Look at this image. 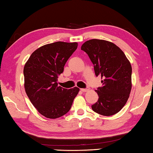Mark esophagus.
<instances>
[{"label":"esophagus","mask_w":153,"mask_h":153,"mask_svg":"<svg viewBox=\"0 0 153 153\" xmlns=\"http://www.w3.org/2000/svg\"><path fill=\"white\" fill-rule=\"evenodd\" d=\"M80 90H81L82 92H85L88 91L89 89H88V88H81V89H80Z\"/></svg>","instance_id":"1"}]
</instances>
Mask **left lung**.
I'll return each mask as SVG.
<instances>
[{"label": "left lung", "mask_w": 153, "mask_h": 153, "mask_svg": "<svg viewBox=\"0 0 153 153\" xmlns=\"http://www.w3.org/2000/svg\"><path fill=\"white\" fill-rule=\"evenodd\" d=\"M81 50L94 64L95 74L101 77L102 86L95 90L98 100L92 105L94 112L111 116L121 110L131 90V66L123 52L109 41L92 39L85 42Z\"/></svg>", "instance_id": "obj_1"}]
</instances>
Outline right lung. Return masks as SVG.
Returning a JSON list of instances; mask_svg holds the SVG:
<instances>
[{"label":"right lung","mask_w":153,"mask_h":153,"mask_svg":"<svg viewBox=\"0 0 153 153\" xmlns=\"http://www.w3.org/2000/svg\"><path fill=\"white\" fill-rule=\"evenodd\" d=\"M77 48V42H56L33 51L24 68V88L31 102L41 115L56 119L68 112L79 89L58 86V77Z\"/></svg>","instance_id":"right-lung-1"}]
</instances>
